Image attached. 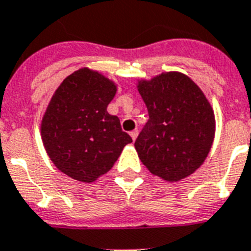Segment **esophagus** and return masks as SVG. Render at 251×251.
<instances>
[{"label": "esophagus", "instance_id": "1", "mask_svg": "<svg viewBox=\"0 0 251 251\" xmlns=\"http://www.w3.org/2000/svg\"><path fill=\"white\" fill-rule=\"evenodd\" d=\"M129 134H130V137H132V139H133V141H136V139H137V137H138V130H137V129L132 130V132H130Z\"/></svg>", "mask_w": 251, "mask_h": 251}]
</instances>
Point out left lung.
I'll return each mask as SVG.
<instances>
[{"label":"left lung","instance_id":"left-lung-1","mask_svg":"<svg viewBox=\"0 0 251 251\" xmlns=\"http://www.w3.org/2000/svg\"><path fill=\"white\" fill-rule=\"evenodd\" d=\"M150 119L134 147L154 176L176 182L203 163L215 137V115L202 90L178 72L139 80Z\"/></svg>","mask_w":251,"mask_h":251}]
</instances>
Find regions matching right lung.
Wrapping results in <instances>:
<instances>
[{"instance_id": "add662e5", "label": "right lung", "mask_w": 251, "mask_h": 251, "mask_svg": "<svg viewBox=\"0 0 251 251\" xmlns=\"http://www.w3.org/2000/svg\"><path fill=\"white\" fill-rule=\"evenodd\" d=\"M117 85L88 68L69 75L55 90L41 121V138L57 170L80 182L106 174L132 142L106 106Z\"/></svg>"}]
</instances>
